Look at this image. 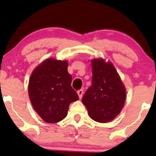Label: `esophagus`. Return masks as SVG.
<instances>
[{"label": "esophagus", "mask_w": 156, "mask_h": 156, "mask_svg": "<svg viewBox=\"0 0 156 156\" xmlns=\"http://www.w3.org/2000/svg\"><path fill=\"white\" fill-rule=\"evenodd\" d=\"M77 94H78L79 98L81 99V98H82L83 94H84V92H83V90H78L77 91Z\"/></svg>", "instance_id": "esophagus-1"}]
</instances>
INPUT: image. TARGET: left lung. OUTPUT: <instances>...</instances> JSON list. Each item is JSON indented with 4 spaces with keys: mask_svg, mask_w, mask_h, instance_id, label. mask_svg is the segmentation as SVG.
<instances>
[{
    "mask_svg": "<svg viewBox=\"0 0 156 156\" xmlns=\"http://www.w3.org/2000/svg\"><path fill=\"white\" fill-rule=\"evenodd\" d=\"M92 84L82 98L90 119L100 123L112 121L120 113L126 100V90L112 63L94 59Z\"/></svg>",
    "mask_w": 156,
    "mask_h": 156,
    "instance_id": "left-lung-1",
    "label": "left lung"
}]
</instances>
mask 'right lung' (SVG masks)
I'll use <instances>...</instances> for the list:
<instances>
[{"label": "right lung", "instance_id": "right-lung-1", "mask_svg": "<svg viewBox=\"0 0 156 156\" xmlns=\"http://www.w3.org/2000/svg\"><path fill=\"white\" fill-rule=\"evenodd\" d=\"M68 62L48 59L30 77L29 95L33 108L48 123H56L66 117L69 106L78 96L72 87Z\"/></svg>", "mask_w": 156, "mask_h": 156}]
</instances>
